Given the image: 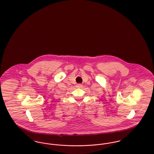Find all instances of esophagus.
Masks as SVG:
<instances>
[{
  "label": "esophagus",
  "instance_id": "esophagus-1",
  "mask_svg": "<svg viewBox=\"0 0 154 154\" xmlns=\"http://www.w3.org/2000/svg\"><path fill=\"white\" fill-rule=\"evenodd\" d=\"M82 85L81 84H77V85H76V87L78 88H80L82 87Z\"/></svg>",
  "mask_w": 154,
  "mask_h": 154
}]
</instances>
